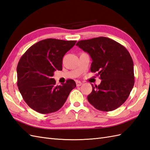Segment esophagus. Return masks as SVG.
Returning a JSON list of instances; mask_svg holds the SVG:
<instances>
[{"mask_svg":"<svg viewBox=\"0 0 150 150\" xmlns=\"http://www.w3.org/2000/svg\"><path fill=\"white\" fill-rule=\"evenodd\" d=\"M76 86H80L82 84V83L81 81H76Z\"/></svg>","mask_w":150,"mask_h":150,"instance_id":"esophagus-1","label":"esophagus"}]
</instances>
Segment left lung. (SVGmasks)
Returning <instances> with one entry per match:
<instances>
[{
    "label": "left lung",
    "instance_id": "obj_1",
    "mask_svg": "<svg viewBox=\"0 0 150 150\" xmlns=\"http://www.w3.org/2000/svg\"><path fill=\"white\" fill-rule=\"evenodd\" d=\"M76 45L88 53L92 60L91 71L97 72L102 80L98 86L92 85L88 102L101 111L119 108L128 98L135 81L134 62L127 49L103 36L80 40Z\"/></svg>",
    "mask_w": 150,
    "mask_h": 150
}]
</instances>
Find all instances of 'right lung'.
<instances>
[{
	"instance_id": "1",
	"label": "right lung",
	"mask_w": 150,
	"mask_h": 150,
	"mask_svg": "<svg viewBox=\"0 0 150 150\" xmlns=\"http://www.w3.org/2000/svg\"><path fill=\"white\" fill-rule=\"evenodd\" d=\"M76 41L48 38L29 47L20 59L16 68L17 85L24 100L40 114L58 111L76 87L73 79L57 85L52 78L62 70L63 57Z\"/></svg>"
}]
</instances>
